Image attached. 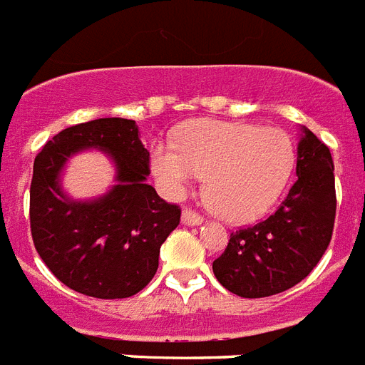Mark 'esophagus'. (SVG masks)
I'll return each mask as SVG.
<instances>
[{"label": "esophagus", "instance_id": "34e87169", "mask_svg": "<svg viewBox=\"0 0 365 365\" xmlns=\"http://www.w3.org/2000/svg\"><path fill=\"white\" fill-rule=\"evenodd\" d=\"M182 222L185 226H198V225H202V222H204V219L198 215L197 211L183 210L182 211Z\"/></svg>", "mask_w": 365, "mask_h": 365}]
</instances>
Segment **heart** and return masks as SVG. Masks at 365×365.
Masks as SVG:
<instances>
[{
    "mask_svg": "<svg viewBox=\"0 0 365 365\" xmlns=\"http://www.w3.org/2000/svg\"><path fill=\"white\" fill-rule=\"evenodd\" d=\"M173 143L150 148V168L161 191L180 198L206 176L207 206L228 222H252L265 215L295 168L293 140L277 128L195 120L182 125Z\"/></svg>",
    "mask_w": 365,
    "mask_h": 365,
    "instance_id": "obj_1",
    "label": "heart"
}]
</instances>
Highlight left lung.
Instances as JSON below:
<instances>
[{
    "label": "left lung",
    "instance_id": "1",
    "mask_svg": "<svg viewBox=\"0 0 365 365\" xmlns=\"http://www.w3.org/2000/svg\"><path fill=\"white\" fill-rule=\"evenodd\" d=\"M297 182L269 219L230 235L213 262L217 280L235 295L262 299L304 280L323 258L336 217L334 161L308 128L297 145Z\"/></svg>",
    "mask_w": 365,
    "mask_h": 365
}]
</instances>
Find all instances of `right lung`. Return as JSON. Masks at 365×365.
<instances>
[{
	"instance_id": "1",
	"label": "right lung",
	"mask_w": 365,
	"mask_h": 365,
	"mask_svg": "<svg viewBox=\"0 0 365 365\" xmlns=\"http://www.w3.org/2000/svg\"><path fill=\"white\" fill-rule=\"evenodd\" d=\"M100 149L115 167V185L78 201L62 187L66 163ZM148 150L135 120L98 118L48 140L33 165L29 219L35 249L64 286L96 299H125L154 278L159 249L180 225V207L146 183Z\"/></svg>"
}]
</instances>
